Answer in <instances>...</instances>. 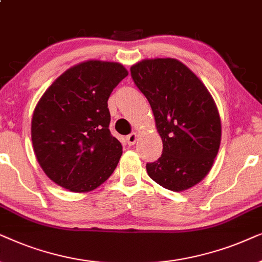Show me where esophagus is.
Instances as JSON below:
<instances>
[{
  "mask_svg": "<svg viewBox=\"0 0 262 262\" xmlns=\"http://www.w3.org/2000/svg\"><path fill=\"white\" fill-rule=\"evenodd\" d=\"M125 140H127L129 146L134 145L135 142H137V140H138V134H137V133L129 134V135H127V138H125Z\"/></svg>",
  "mask_w": 262,
  "mask_h": 262,
  "instance_id": "1",
  "label": "esophagus"
}]
</instances>
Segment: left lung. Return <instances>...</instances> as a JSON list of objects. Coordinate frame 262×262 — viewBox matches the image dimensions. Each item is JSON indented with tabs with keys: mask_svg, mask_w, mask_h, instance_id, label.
I'll return each mask as SVG.
<instances>
[{
	"mask_svg": "<svg viewBox=\"0 0 262 262\" xmlns=\"http://www.w3.org/2000/svg\"><path fill=\"white\" fill-rule=\"evenodd\" d=\"M133 81L155 115L163 153L146 164L148 176L182 191L210 172L222 139L221 117L206 86L175 58L144 60L130 68Z\"/></svg>",
	"mask_w": 262,
	"mask_h": 262,
	"instance_id": "obj_1",
	"label": "left lung"
}]
</instances>
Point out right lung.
Returning a JSON list of instances; mask_svg holds the SVG:
<instances>
[{"label": "right lung", "mask_w": 262, "mask_h": 262, "mask_svg": "<svg viewBox=\"0 0 262 262\" xmlns=\"http://www.w3.org/2000/svg\"><path fill=\"white\" fill-rule=\"evenodd\" d=\"M127 75L116 62L86 61L66 71L41 96L31 137L38 163L56 184L86 193L116 169L122 145L110 133L107 99Z\"/></svg>", "instance_id": "obj_1"}]
</instances>
